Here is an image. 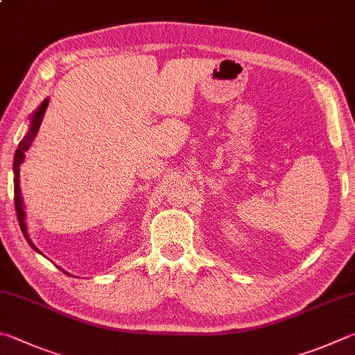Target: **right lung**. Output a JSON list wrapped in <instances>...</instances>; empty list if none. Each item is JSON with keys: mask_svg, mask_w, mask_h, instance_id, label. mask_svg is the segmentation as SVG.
<instances>
[{"mask_svg": "<svg viewBox=\"0 0 355 355\" xmlns=\"http://www.w3.org/2000/svg\"><path fill=\"white\" fill-rule=\"evenodd\" d=\"M48 104H49V101L44 99L42 102V105L38 107L37 110L34 112V114L31 116L29 132L26 133V137L20 141V144H18V149L15 152V157H14V194H15L14 200H15V211H17L18 223H20V228H21V233L24 236V239L28 241V243L35 251H38V248L35 247L34 243H32L31 237L28 234V228H26V214H24L21 188H20V164L23 163V159H24V152L29 149V146L32 144V141H34L35 137H37V132H38V128H40V125H42L43 116H44V112H46ZM38 253H40V251H38Z\"/></svg>", "mask_w": 355, "mask_h": 355, "instance_id": "obj_1", "label": "right lung"}]
</instances>
